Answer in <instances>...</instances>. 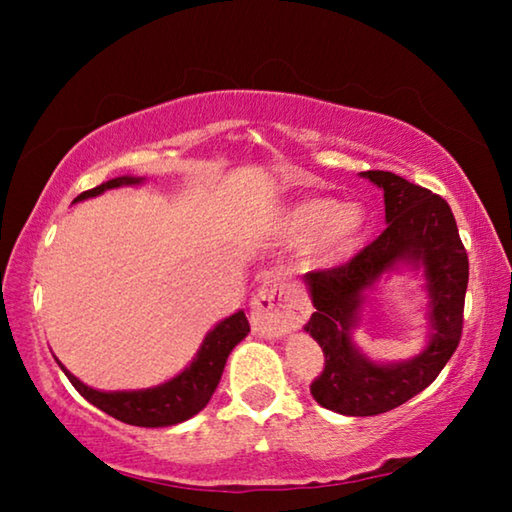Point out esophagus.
Wrapping results in <instances>:
<instances>
[{
	"mask_svg": "<svg viewBox=\"0 0 512 512\" xmlns=\"http://www.w3.org/2000/svg\"><path fill=\"white\" fill-rule=\"evenodd\" d=\"M311 314L305 298H300L282 273L268 271L250 302V323L257 334L282 336L298 329Z\"/></svg>",
	"mask_w": 512,
	"mask_h": 512,
	"instance_id": "34e87169",
	"label": "esophagus"
}]
</instances>
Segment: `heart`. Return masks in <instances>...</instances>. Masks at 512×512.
I'll list each match as a JSON object with an SVG mask.
<instances>
[{"instance_id": "obj_1", "label": "heart", "mask_w": 512, "mask_h": 512, "mask_svg": "<svg viewBox=\"0 0 512 512\" xmlns=\"http://www.w3.org/2000/svg\"><path fill=\"white\" fill-rule=\"evenodd\" d=\"M280 228L289 244L314 241L318 264H339L361 244L368 230V212L357 201L336 203L327 196H311L284 212Z\"/></svg>"}]
</instances>
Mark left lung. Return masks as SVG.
Segmentation results:
<instances>
[{"label": "left lung", "mask_w": 512, "mask_h": 512, "mask_svg": "<svg viewBox=\"0 0 512 512\" xmlns=\"http://www.w3.org/2000/svg\"><path fill=\"white\" fill-rule=\"evenodd\" d=\"M361 176L384 189L386 230L348 264L302 277L316 307L305 332L325 354V368L309 391L325 409L359 418L397 409L440 375L461 341L470 277L465 246L443 196L391 171H363ZM400 261L425 268L430 343L409 362L375 364L362 357L349 334L360 319L362 291Z\"/></svg>", "instance_id": "1"}]
</instances>
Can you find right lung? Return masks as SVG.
Instances as JSON below:
<instances>
[{
  "instance_id": "right-lung-1",
  "label": "right lung",
  "mask_w": 512,
  "mask_h": 512,
  "mask_svg": "<svg viewBox=\"0 0 512 512\" xmlns=\"http://www.w3.org/2000/svg\"><path fill=\"white\" fill-rule=\"evenodd\" d=\"M140 183H144V178H112L108 183H101L99 187L79 194L74 198V203L99 196L106 192V189ZM248 332L250 325L244 311H237V314H232L230 318L221 320V323L205 336L196 359L189 363L180 375L169 379L167 384L144 388V391H94V388L85 386L81 379H76L60 361L58 366L85 400L97 406L103 413L112 415V418L133 424V427H171V424L185 422L198 411L205 409V404L210 402L212 393L216 391V386H219L228 354L241 339H246Z\"/></svg>"
}]
</instances>
